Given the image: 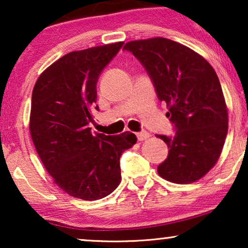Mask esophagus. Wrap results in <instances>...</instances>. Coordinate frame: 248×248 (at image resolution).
Masks as SVG:
<instances>
[{
  "label": "esophagus",
  "mask_w": 248,
  "mask_h": 248,
  "mask_svg": "<svg viewBox=\"0 0 248 248\" xmlns=\"http://www.w3.org/2000/svg\"><path fill=\"white\" fill-rule=\"evenodd\" d=\"M149 137H150V134H149L148 132H145V131H142V132H139V133H137V138H138L139 141L147 140V139H149Z\"/></svg>",
  "instance_id": "34e87169"
}]
</instances>
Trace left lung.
<instances>
[{
  "instance_id": "left-lung-1",
  "label": "left lung",
  "mask_w": 248,
  "mask_h": 248,
  "mask_svg": "<svg viewBox=\"0 0 248 248\" xmlns=\"http://www.w3.org/2000/svg\"><path fill=\"white\" fill-rule=\"evenodd\" d=\"M123 49L145 67L176 127L172 138L157 135L169 148L159 176L176 184L199 181L215 167L228 132V109L215 69L189 47L162 37L132 40Z\"/></svg>"
}]
</instances>
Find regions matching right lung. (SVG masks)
<instances>
[{
  "instance_id": "add662e5",
  "label": "right lung",
  "mask_w": 248,
  "mask_h": 248,
  "mask_svg": "<svg viewBox=\"0 0 248 248\" xmlns=\"http://www.w3.org/2000/svg\"><path fill=\"white\" fill-rule=\"evenodd\" d=\"M122 46L118 42L66 54L40 74L32 90L29 131L37 154L54 183L84 201L117 188L121 155L137 143L131 132L93 135L89 127L98 77Z\"/></svg>"
}]
</instances>
